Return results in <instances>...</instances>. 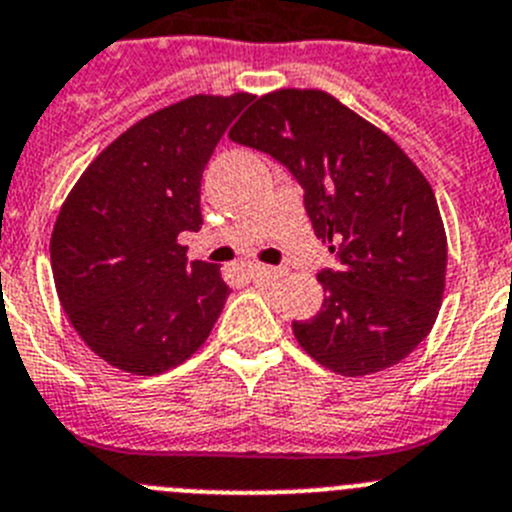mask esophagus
Returning <instances> with one entry per match:
<instances>
[{
  "label": "esophagus",
  "mask_w": 512,
  "mask_h": 512,
  "mask_svg": "<svg viewBox=\"0 0 512 512\" xmlns=\"http://www.w3.org/2000/svg\"><path fill=\"white\" fill-rule=\"evenodd\" d=\"M252 275H255V278H262V280H283L285 278V270H283V267L257 265L255 270H252Z\"/></svg>",
  "instance_id": "1"
}]
</instances>
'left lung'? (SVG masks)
Wrapping results in <instances>:
<instances>
[{
    "instance_id": "8db88e82",
    "label": "left lung",
    "mask_w": 512,
    "mask_h": 512,
    "mask_svg": "<svg viewBox=\"0 0 512 512\" xmlns=\"http://www.w3.org/2000/svg\"><path fill=\"white\" fill-rule=\"evenodd\" d=\"M229 137L293 173L313 234L336 252V267L319 273L321 311L293 321L298 344L336 375L398 365L444 296L446 234L421 170L375 124L313 89L260 96Z\"/></svg>"
}]
</instances>
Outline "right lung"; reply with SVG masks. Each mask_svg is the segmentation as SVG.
I'll list each match as a JSON object with an SVG mask.
<instances>
[{"label":"right lung","instance_id":"add662e5","mask_svg":"<svg viewBox=\"0 0 512 512\" xmlns=\"http://www.w3.org/2000/svg\"><path fill=\"white\" fill-rule=\"evenodd\" d=\"M250 94L191 96L132 124L68 193L50 265L78 336L109 365L160 375L214 329L227 296L219 265L186 260L201 229V178Z\"/></svg>","mask_w":512,"mask_h":512}]
</instances>
